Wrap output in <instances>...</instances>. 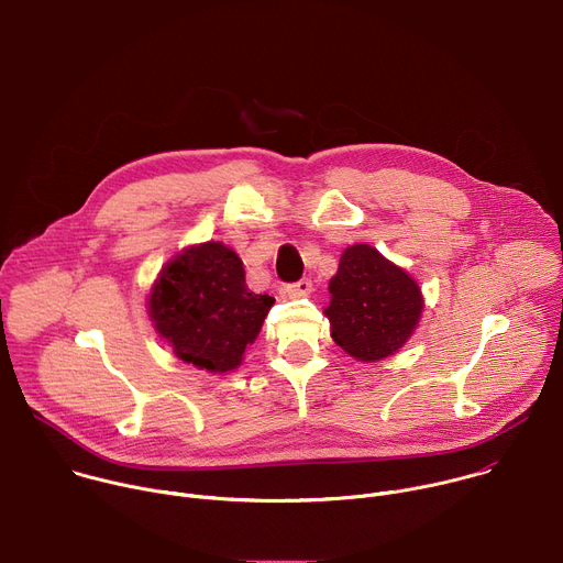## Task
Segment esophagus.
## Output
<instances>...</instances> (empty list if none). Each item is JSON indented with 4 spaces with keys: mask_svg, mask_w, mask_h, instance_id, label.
<instances>
[{
    "mask_svg": "<svg viewBox=\"0 0 563 563\" xmlns=\"http://www.w3.org/2000/svg\"><path fill=\"white\" fill-rule=\"evenodd\" d=\"M311 291H313V285H311L309 278H300V280H296V283L285 287V294L289 298H302V296H309Z\"/></svg>",
    "mask_w": 563,
    "mask_h": 563,
    "instance_id": "34e87169",
    "label": "esophagus"
}]
</instances>
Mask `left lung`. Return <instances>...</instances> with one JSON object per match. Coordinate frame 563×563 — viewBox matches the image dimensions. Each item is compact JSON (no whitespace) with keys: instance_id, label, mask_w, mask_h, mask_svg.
<instances>
[{"instance_id":"obj_1","label":"left lung","mask_w":563,"mask_h":563,"mask_svg":"<svg viewBox=\"0 0 563 563\" xmlns=\"http://www.w3.org/2000/svg\"><path fill=\"white\" fill-rule=\"evenodd\" d=\"M325 309L332 339L358 361H380L404 345L423 309L419 285L369 245L345 250Z\"/></svg>"}]
</instances>
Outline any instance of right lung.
Wrapping results in <instances>:
<instances>
[{
  "mask_svg": "<svg viewBox=\"0 0 563 563\" xmlns=\"http://www.w3.org/2000/svg\"><path fill=\"white\" fill-rule=\"evenodd\" d=\"M274 298L254 294L235 252L222 243L189 247L159 274L148 313L178 358L209 372L240 365Z\"/></svg>",
  "mask_w": 563,
  "mask_h": 563,
  "instance_id": "obj_1",
  "label": "right lung"
}]
</instances>
